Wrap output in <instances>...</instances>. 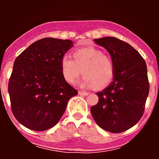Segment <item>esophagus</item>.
Returning <instances> with one entry per match:
<instances>
[{"instance_id":"obj_1","label":"esophagus","mask_w":159,"mask_h":159,"mask_svg":"<svg viewBox=\"0 0 159 159\" xmlns=\"http://www.w3.org/2000/svg\"><path fill=\"white\" fill-rule=\"evenodd\" d=\"M88 92H84V91H79V95H88Z\"/></svg>"}]
</instances>
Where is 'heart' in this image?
<instances>
[{"instance_id":"heart-1","label":"heart","mask_w":159,"mask_h":159,"mask_svg":"<svg viewBox=\"0 0 159 159\" xmlns=\"http://www.w3.org/2000/svg\"><path fill=\"white\" fill-rule=\"evenodd\" d=\"M82 71L84 77L80 82L81 86L102 88L113 78L114 64L107 55L93 47L79 49L73 54V59L63 57L61 72L67 83H75Z\"/></svg>"}]
</instances>
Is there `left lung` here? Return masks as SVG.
Returning <instances> with one entry per match:
<instances>
[{
  "instance_id": "1",
  "label": "left lung",
  "mask_w": 159,
  "mask_h": 159,
  "mask_svg": "<svg viewBox=\"0 0 159 159\" xmlns=\"http://www.w3.org/2000/svg\"><path fill=\"white\" fill-rule=\"evenodd\" d=\"M94 41L111 55L114 75L111 84L96 93L99 102L91 107V113L101 128L120 133L134 126L143 115L149 94L147 64L134 48L117 38Z\"/></svg>"
}]
</instances>
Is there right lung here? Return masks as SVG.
<instances>
[{
    "label": "right lung",
    "instance_id": "add662e5",
    "mask_svg": "<svg viewBox=\"0 0 159 159\" xmlns=\"http://www.w3.org/2000/svg\"><path fill=\"white\" fill-rule=\"evenodd\" d=\"M72 47L70 40L43 38L14 61L8 94L12 114L25 127L43 131L54 127L78 94L61 72V60Z\"/></svg>",
    "mask_w": 159,
    "mask_h": 159
}]
</instances>
